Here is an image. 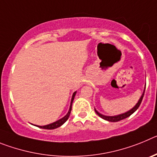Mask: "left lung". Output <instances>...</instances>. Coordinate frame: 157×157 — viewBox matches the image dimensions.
<instances>
[{
  "mask_svg": "<svg viewBox=\"0 0 157 157\" xmlns=\"http://www.w3.org/2000/svg\"><path fill=\"white\" fill-rule=\"evenodd\" d=\"M145 89H144L143 94H141V98H140V99L138 100V103L136 104V105H134V106L133 107L132 109H130V110L127 111V112H124V113H122V114L116 115V116H105V115L100 113V112H98V110H96V109H94V110H95V112H96V113H97V114L98 115V116H100V117L102 118V119H104V120H107V121H109V122H118V121H120V120H124V119H126V118L129 117V116H130V115H132L133 113H134V112H135V111L138 109V107L140 106V105H141V101H142V99H143L144 94H145Z\"/></svg>",
  "mask_w": 157,
  "mask_h": 157,
  "instance_id": "left-lung-1",
  "label": "left lung"
}]
</instances>
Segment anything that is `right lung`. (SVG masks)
<instances>
[{
	"label": "right lung",
	"mask_w": 157,
	"mask_h": 157,
	"mask_svg": "<svg viewBox=\"0 0 157 157\" xmlns=\"http://www.w3.org/2000/svg\"><path fill=\"white\" fill-rule=\"evenodd\" d=\"M76 91L74 92L73 95H72V98H71V105H70V108H69V110L67 112V113L66 114V116H63V118H61L60 120H57V121L54 122V123H50V124H48V125H45V126H37L35 125L36 127H38L39 128H43V129H47V130H53V129H56L57 127H59L60 126H62L67 120H68L69 116H70V113H71V106H72V102L74 101V98L75 97V94H76Z\"/></svg>",
	"instance_id": "right-lung-1"
}]
</instances>
